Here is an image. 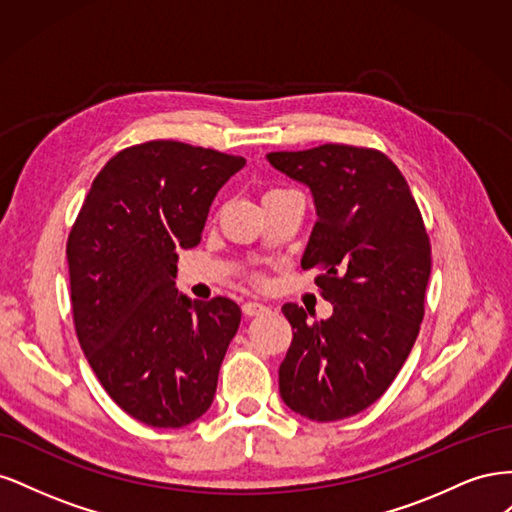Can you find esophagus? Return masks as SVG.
<instances>
[{"mask_svg": "<svg viewBox=\"0 0 512 512\" xmlns=\"http://www.w3.org/2000/svg\"><path fill=\"white\" fill-rule=\"evenodd\" d=\"M265 312H269V305H265V303H260V301H247V303H243V314L245 316H258V314H265Z\"/></svg>", "mask_w": 512, "mask_h": 512, "instance_id": "1", "label": "esophagus"}]
</instances>
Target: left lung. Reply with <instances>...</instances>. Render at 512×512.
<instances>
[{
  "label": "left lung",
  "mask_w": 512,
  "mask_h": 512,
  "mask_svg": "<svg viewBox=\"0 0 512 512\" xmlns=\"http://www.w3.org/2000/svg\"><path fill=\"white\" fill-rule=\"evenodd\" d=\"M267 162L312 192L316 224L301 267L322 269L316 282L333 305L314 322L297 303L282 307L294 337L280 395L309 421H342L382 397L416 342L427 230L404 175L376 149L320 145L267 153Z\"/></svg>",
  "instance_id": "obj_1"
}]
</instances>
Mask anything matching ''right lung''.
I'll use <instances>...</instances> for the list:
<instances>
[{
	"instance_id": "obj_1",
	"label": "right lung",
	"mask_w": 512,
	"mask_h": 512,
	"mask_svg": "<svg viewBox=\"0 0 512 512\" xmlns=\"http://www.w3.org/2000/svg\"><path fill=\"white\" fill-rule=\"evenodd\" d=\"M239 156L149 141L106 162L68 237L76 335L104 391L149 427L203 416L241 309L177 290V252L198 245Z\"/></svg>"
}]
</instances>
